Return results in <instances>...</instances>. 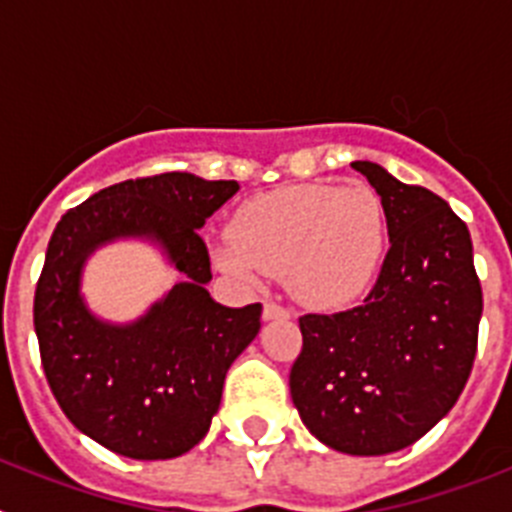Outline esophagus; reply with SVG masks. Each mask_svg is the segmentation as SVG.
I'll return each instance as SVG.
<instances>
[{"label": "esophagus", "instance_id": "obj_1", "mask_svg": "<svg viewBox=\"0 0 512 512\" xmlns=\"http://www.w3.org/2000/svg\"><path fill=\"white\" fill-rule=\"evenodd\" d=\"M277 318H289V310L279 302L269 300L264 302V320H277Z\"/></svg>", "mask_w": 512, "mask_h": 512}]
</instances>
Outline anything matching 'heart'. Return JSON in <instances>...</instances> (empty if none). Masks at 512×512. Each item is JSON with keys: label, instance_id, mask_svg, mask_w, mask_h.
Returning a JSON list of instances; mask_svg holds the SVG:
<instances>
[{"label": "heart", "instance_id": "heart-1", "mask_svg": "<svg viewBox=\"0 0 512 512\" xmlns=\"http://www.w3.org/2000/svg\"><path fill=\"white\" fill-rule=\"evenodd\" d=\"M384 243V205L372 187L300 184L246 202L212 259L243 284L287 274L300 300L341 307L372 287Z\"/></svg>", "mask_w": 512, "mask_h": 512}]
</instances>
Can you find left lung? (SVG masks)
Instances as JSON below:
<instances>
[{"instance_id": "1", "label": "left lung", "mask_w": 512, "mask_h": 512, "mask_svg": "<svg viewBox=\"0 0 512 512\" xmlns=\"http://www.w3.org/2000/svg\"><path fill=\"white\" fill-rule=\"evenodd\" d=\"M377 189L390 251L364 302L300 318L289 392L312 436L354 456L400 451L449 413L477 356L482 284L467 223L431 189L354 161Z\"/></svg>"}]
</instances>
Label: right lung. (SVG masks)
<instances>
[{"instance_id":"add662e5","label":"right lung","mask_w":512,"mask_h":512,"mask_svg":"<svg viewBox=\"0 0 512 512\" xmlns=\"http://www.w3.org/2000/svg\"><path fill=\"white\" fill-rule=\"evenodd\" d=\"M238 192L187 171L112 184L71 207L53 230L35 287V333L66 418L128 459H174L210 431L230 364L261 328V302L210 297V253L197 228ZM148 234L188 282L125 329L99 324L78 297L80 264L104 240Z\"/></svg>"}]
</instances>
